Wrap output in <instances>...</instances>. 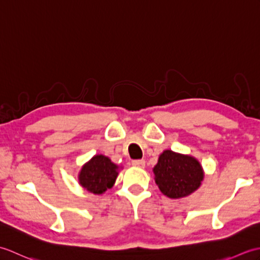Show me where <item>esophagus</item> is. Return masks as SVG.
Returning <instances> with one entry per match:
<instances>
[{"label":"esophagus","mask_w":260,"mask_h":260,"mask_svg":"<svg viewBox=\"0 0 260 260\" xmlns=\"http://www.w3.org/2000/svg\"><path fill=\"white\" fill-rule=\"evenodd\" d=\"M132 165L135 168H144L145 167V161L144 159H135V161L132 162Z\"/></svg>","instance_id":"34e87169"}]
</instances>
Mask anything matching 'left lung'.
I'll list each match as a JSON object with an SVG mask.
<instances>
[{
    "mask_svg": "<svg viewBox=\"0 0 260 260\" xmlns=\"http://www.w3.org/2000/svg\"><path fill=\"white\" fill-rule=\"evenodd\" d=\"M155 182L164 196L180 199L199 189L203 180V170L197 158L190 155L164 151L153 169Z\"/></svg>",
    "mask_w": 260,
    "mask_h": 260,
    "instance_id": "1",
    "label": "left lung"
}]
</instances>
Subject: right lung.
Here are the masks:
<instances>
[{"instance_id":"right-lung-1","label":"right lung","mask_w":260,"mask_h":260,"mask_svg":"<svg viewBox=\"0 0 260 260\" xmlns=\"http://www.w3.org/2000/svg\"><path fill=\"white\" fill-rule=\"evenodd\" d=\"M117 175V165L110 161L109 157L99 154L81 168L79 183L87 191L95 194H102L114 185Z\"/></svg>"}]
</instances>
